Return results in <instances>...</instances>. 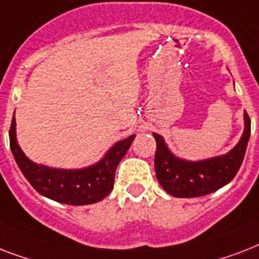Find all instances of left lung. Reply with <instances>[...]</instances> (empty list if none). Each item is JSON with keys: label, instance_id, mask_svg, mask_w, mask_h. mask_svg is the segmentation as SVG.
Masks as SVG:
<instances>
[{"label": "left lung", "instance_id": "left-lung-1", "mask_svg": "<svg viewBox=\"0 0 259 259\" xmlns=\"http://www.w3.org/2000/svg\"><path fill=\"white\" fill-rule=\"evenodd\" d=\"M245 129L241 140L226 154L189 161L175 156L162 136L153 133L157 144L154 156L156 176L165 192L175 197H197L218 191L233 180L245 157L251 122L245 111Z\"/></svg>", "mask_w": 259, "mask_h": 259}]
</instances>
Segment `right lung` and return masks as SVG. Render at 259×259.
I'll use <instances>...</instances> for the list:
<instances>
[{"instance_id": "1", "label": "right lung", "mask_w": 259, "mask_h": 259, "mask_svg": "<svg viewBox=\"0 0 259 259\" xmlns=\"http://www.w3.org/2000/svg\"><path fill=\"white\" fill-rule=\"evenodd\" d=\"M134 134L115 142L98 162L80 169H59L36 164L26 157L16 137V118L9 130L10 150L18 168L40 195L63 204L86 205L103 200L114 187L118 164L134 140Z\"/></svg>"}]
</instances>
